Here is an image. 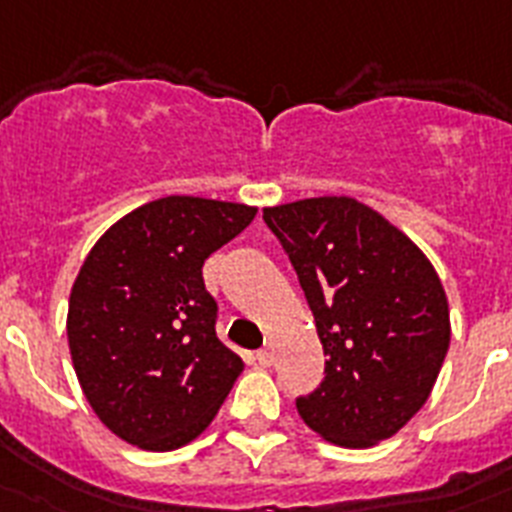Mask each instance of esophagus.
Instances as JSON below:
<instances>
[{"label": "esophagus", "mask_w": 512, "mask_h": 512, "mask_svg": "<svg viewBox=\"0 0 512 512\" xmlns=\"http://www.w3.org/2000/svg\"><path fill=\"white\" fill-rule=\"evenodd\" d=\"M256 361L261 363V366H272L274 363V350L272 348H264L256 353Z\"/></svg>", "instance_id": "1"}]
</instances>
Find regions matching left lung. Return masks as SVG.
<instances>
[{
	"label": "left lung",
	"mask_w": 512,
	"mask_h": 512,
	"mask_svg": "<svg viewBox=\"0 0 512 512\" xmlns=\"http://www.w3.org/2000/svg\"><path fill=\"white\" fill-rule=\"evenodd\" d=\"M322 340L324 382L298 413L332 445L374 447L429 400L450 348V306L432 261L350 196L266 206Z\"/></svg>",
	"instance_id": "1"
}]
</instances>
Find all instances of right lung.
<instances>
[{
	"instance_id": "right-lung-1",
	"label": "right lung",
	"mask_w": 512,
	"mask_h": 512,
	"mask_svg": "<svg viewBox=\"0 0 512 512\" xmlns=\"http://www.w3.org/2000/svg\"><path fill=\"white\" fill-rule=\"evenodd\" d=\"M256 206L167 196L138 206L88 251L70 290L67 342L88 405L128 445L167 453L214 421L243 371L217 340L201 266Z\"/></svg>"
}]
</instances>
